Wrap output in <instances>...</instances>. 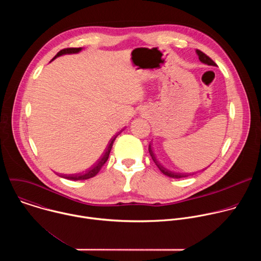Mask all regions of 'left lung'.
<instances>
[{
    "mask_svg": "<svg viewBox=\"0 0 261 261\" xmlns=\"http://www.w3.org/2000/svg\"><path fill=\"white\" fill-rule=\"evenodd\" d=\"M196 54L198 55V58H199L200 62H202L203 64L210 65V66H217L216 63H215L210 57H207L205 54H203L201 50L196 49ZM148 152H150V155H151L153 161L155 162V164L158 166V168L160 169V171H161L163 174H165V175H167V176H169V177H172V178H181V177H187V176L190 175V174H188V173L174 172V171H171V170L165 168V167L156 159V156H155V154H154V152H153V150H152L151 144H148Z\"/></svg>",
    "mask_w": 261,
    "mask_h": 261,
    "instance_id": "left-lung-1",
    "label": "left lung"
}]
</instances>
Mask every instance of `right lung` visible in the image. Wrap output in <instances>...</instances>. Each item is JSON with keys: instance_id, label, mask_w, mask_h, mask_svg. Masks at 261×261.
Masks as SVG:
<instances>
[{"instance_id": "1", "label": "right lung", "mask_w": 261, "mask_h": 261, "mask_svg": "<svg viewBox=\"0 0 261 261\" xmlns=\"http://www.w3.org/2000/svg\"><path fill=\"white\" fill-rule=\"evenodd\" d=\"M82 50V47H79V48H74V47H71V48H65V49H62L60 50L57 56L53 59L55 60L57 57H60L62 55H66V54H76V53H80ZM51 60V61H53ZM120 134V133H119ZM118 134V135H119ZM117 135V136H118ZM117 136H115L113 139L110 140V143H108V146L105 150L104 154L101 156L100 159H98V161L91 167L89 168L88 170H86V172H82V173H75V174H63L61 175L62 177H65L67 179H71V180H83V179H88V178H91L93 176H95L99 171L100 169L102 168V166L105 164V162L108 160V157H109V153L111 151V147H113V144H114V141L115 139L117 138Z\"/></svg>"}]
</instances>
